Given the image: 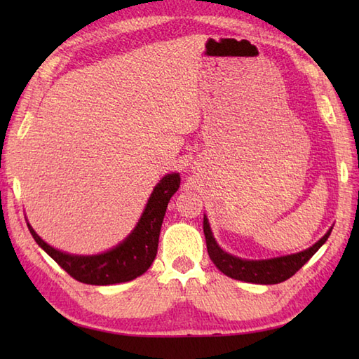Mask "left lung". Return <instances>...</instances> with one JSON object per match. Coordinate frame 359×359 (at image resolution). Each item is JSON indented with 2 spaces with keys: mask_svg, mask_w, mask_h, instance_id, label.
Listing matches in <instances>:
<instances>
[{
  "mask_svg": "<svg viewBox=\"0 0 359 359\" xmlns=\"http://www.w3.org/2000/svg\"><path fill=\"white\" fill-rule=\"evenodd\" d=\"M332 230L333 226H330L329 231H327L316 243H313V245L307 250L299 251V253L251 261V259L233 256L220 248L215 239V236H212L208 217L203 216V234L205 241H207V250L210 259L215 262L217 269L224 274H226L228 278L262 285L279 284V282H284L288 278H292L293 274L324 245L325 241L329 239Z\"/></svg>",
  "mask_w": 359,
  "mask_h": 359,
  "instance_id": "8db88e82",
  "label": "left lung"
}]
</instances>
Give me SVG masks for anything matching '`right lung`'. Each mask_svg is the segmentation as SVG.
I'll return each mask as SVG.
<instances>
[{
	"mask_svg": "<svg viewBox=\"0 0 359 359\" xmlns=\"http://www.w3.org/2000/svg\"><path fill=\"white\" fill-rule=\"evenodd\" d=\"M180 187L179 172L166 174L152 189L142 216L134 230L118 245L98 255H71L50 247L27 222V228L35 242L65 271L83 284L112 285L142 276L156 259L160 228L165 211L174 193Z\"/></svg>",
	"mask_w": 359,
	"mask_h": 359,
	"instance_id": "add662e5",
	"label": "right lung"
}]
</instances>
